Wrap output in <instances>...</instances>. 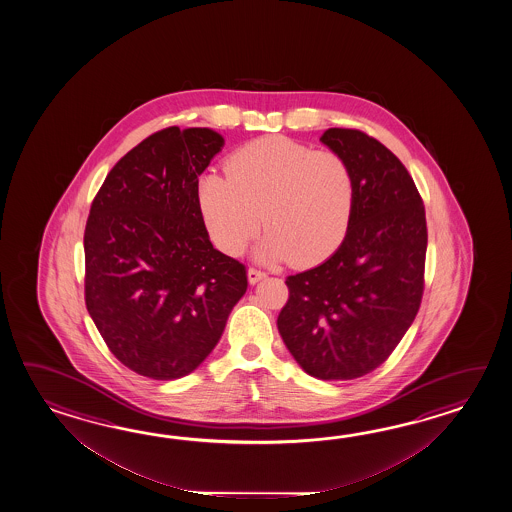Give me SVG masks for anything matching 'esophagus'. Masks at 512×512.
<instances>
[{"instance_id":"1","label":"esophagus","mask_w":512,"mask_h":512,"mask_svg":"<svg viewBox=\"0 0 512 512\" xmlns=\"http://www.w3.org/2000/svg\"><path fill=\"white\" fill-rule=\"evenodd\" d=\"M247 276H249V283L254 285V283H258L260 280H263L267 274H265L263 271H260V269H254V267H251V269L247 271Z\"/></svg>"}]
</instances>
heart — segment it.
<instances>
[{"label": "heart", "instance_id": "obj_1", "mask_svg": "<svg viewBox=\"0 0 512 512\" xmlns=\"http://www.w3.org/2000/svg\"><path fill=\"white\" fill-rule=\"evenodd\" d=\"M355 199L348 163L280 135L241 146L227 175L208 172L197 201L208 234L221 251L238 256L263 225L258 258L298 267L326 260L344 240Z\"/></svg>", "mask_w": 512, "mask_h": 512}]
</instances>
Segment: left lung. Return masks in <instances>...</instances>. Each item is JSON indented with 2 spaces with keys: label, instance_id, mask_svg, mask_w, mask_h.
I'll use <instances>...</instances> for the list:
<instances>
[{
  "label": "left lung",
  "instance_id": "1",
  "mask_svg": "<svg viewBox=\"0 0 512 512\" xmlns=\"http://www.w3.org/2000/svg\"><path fill=\"white\" fill-rule=\"evenodd\" d=\"M320 141L348 163L355 199L346 238L315 269L289 276L278 331L305 373L351 381L392 355L425 289V205L412 175L364 131Z\"/></svg>",
  "mask_w": 512,
  "mask_h": 512
}]
</instances>
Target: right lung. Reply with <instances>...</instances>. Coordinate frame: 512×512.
I'll list each match as a JSON object with an SVG mask.
<instances>
[{
	"label": "right lung",
	"mask_w": 512,
	"mask_h": 512,
	"mask_svg": "<svg viewBox=\"0 0 512 512\" xmlns=\"http://www.w3.org/2000/svg\"><path fill=\"white\" fill-rule=\"evenodd\" d=\"M223 137L157 131L111 168L89 210L86 305L117 359L155 381L196 370L247 291L245 265L216 251L197 201Z\"/></svg>",
	"instance_id": "add662e5"
}]
</instances>
